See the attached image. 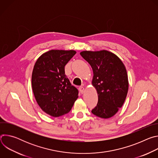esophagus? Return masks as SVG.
<instances>
[{"instance_id": "obj_1", "label": "esophagus", "mask_w": 158, "mask_h": 158, "mask_svg": "<svg viewBox=\"0 0 158 158\" xmlns=\"http://www.w3.org/2000/svg\"><path fill=\"white\" fill-rule=\"evenodd\" d=\"M79 91H80V93L82 94L83 93H84V88L83 87H79Z\"/></svg>"}]
</instances>
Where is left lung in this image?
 Masks as SVG:
<instances>
[{
  "label": "left lung",
  "mask_w": 158,
  "mask_h": 158,
  "mask_svg": "<svg viewBox=\"0 0 158 158\" xmlns=\"http://www.w3.org/2000/svg\"><path fill=\"white\" fill-rule=\"evenodd\" d=\"M80 54L93 71L92 84L96 89L98 102L92 113L110 118L123 106L127 96L129 82L125 65L116 54L106 50L84 51Z\"/></svg>",
  "instance_id": "obj_1"
}]
</instances>
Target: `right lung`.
<instances>
[{
	"instance_id": "add662e5",
	"label": "right lung",
	"mask_w": 158,
	"mask_h": 158,
	"mask_svg": "<svg viewBox=\"0 0 158 158\" xmlns=\"http://www.w3.org/2000/svg\"><path fill=\"white\" fill-rule=\"evenodd\" d=\"M74 50H51L37 60L32 74L35 100L46 114L59 117L71 110L78 98V90L65 74L64 67L76 54Z\"/></svg>"
}]
</instances>
